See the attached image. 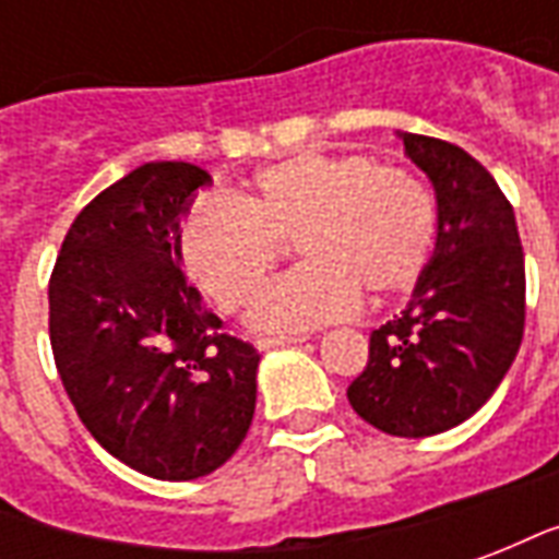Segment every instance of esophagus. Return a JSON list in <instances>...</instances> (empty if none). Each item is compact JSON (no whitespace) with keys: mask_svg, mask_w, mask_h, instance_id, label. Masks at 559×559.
<instances>
[{"mask_svg":"<svg viewBox=\"0 0 559 559\" xmlns=\"http://www.w3.org/2000/svg\"><path fill=\"white\" fill-rule=\"evenodd\" d=\"M302 335H272V338H257V350H272V347H284V344H302Z\"/></svg>","mask_w":559,"mask_h":559,"instance_id":"obj_1","label":"esophagus"}]
</instances>
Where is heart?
I'll return each instance as SVG.
<instances>
[{"label":"heart","mask_w":559,"mask_h":559,"mask_svg":"<svg viewBox=\"0 0 559 559\" xmlns=\"http://www.w3.org/2000/svg\"><path fill=\"white\" fill-rule=\"evenodd\" d=\"M290 239L305 263L257 293L251 329L302 332L353 314L362 293L380 302L411 290L433 254L437 203L399 167L299 152L263 167L236 203H197L179 227V257L197 287L233 314Z\"/></svg>","instance_id":"heart-1"}]
</instances>
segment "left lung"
Here are the masks:
<instances>
[{
  "mask_svg": "<svg viewBox=\"0 0 559 559\" xmlns=\"http://www.w3.org/2000/svg\"><path fill=\"white\" fill-rule=\"evenodd\" d=\"M437 194V245L413 299L371 332L350 407L392 437L455 428L515 362L524 335V251L512 203L455 143L399 134Z\"/></svg>",
  "mask_w": 559,
  "mask_h": 559,
  "instance_id": "1",
  "label": "left lung"
}]
</instances>
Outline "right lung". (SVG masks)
<instances>
[{
    "mask_svg": "<svg viewBox=\"0 0 559 559\" xmlns=\"http://www.w3.org/2000/svg\"><path fill=\"white\" fill-rule=\"evenodd\" d=\"M212 182L148 160L83 206L50 275V347L80 421L122 464L200 479L239 449L260 353L185 281L179 218Z\"/></svg>",
    "mask_w": 559,
    "mask_h": 559,
    "instance_id": "obj_1",
    "label": "right lung"
}]
</instances>
